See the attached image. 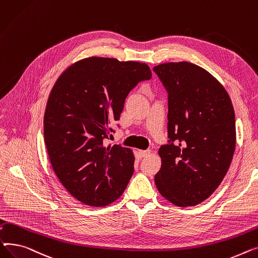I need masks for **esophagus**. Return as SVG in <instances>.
Segmentation results:
<instances>
[{
    "mask_svg": "<svg viewBox=\"0 0 258 258\" xmlns=\"http://www.w3.org/2000/svg\"><path fill=\"white\" fill-rule=\"evenodd\" d=\"M150 153H151V151H150V150H146V151H144V150H140V151H139V154H140V157H141V158H144V157L149 156V155H150Z\"/></svg>",
    "mask_w": 258,
    "mask_h": 258,
    "instance_id": "esophagus-1",
    "label": "esophagus"
}]
</instances>
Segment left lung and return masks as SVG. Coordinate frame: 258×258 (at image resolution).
I'll return each instance as SVG.
<instances>
[{
    "mask_svg": "<svg viewBox=\"0 0 258 258\" xmlns=\"http://www.w3.org/2000/svg\"><path fill=\"white\" fill-rule=\"evenodd\" d=\"M153 71L168 92L169 144L158 150L155 175L160 195L187 207L213 194L230 166L236 142L235 114L224 86L190 62H168Z\"/></svg>",
    "mask_w": 258,
    "mask_h": 258,
    "instance_id": "left-lung-1",
    "label": "left lung"
}]
</instances>
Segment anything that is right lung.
Returning a JSON list of instances; mask_svg holds the SVG:
<instances>
[{
    "label": "right lung",
    "instance_id": "obj_1",
    "mask_svg": "<svg viewBox=\"0 0 258 258\" xmlns=\"http://www.w3.org/2000/svg\"><path fill=\"white\" fill-rule=\"evenodd\" d=\"M151 77L146 63L88 57L55 82L44 111V143L59 181L83 204L107 206L127 187L134 172L132 151L106 146L105 140L130 90Z\"/></svg>",
    "mask_w": 258,
    "mask_h": 258
}]
</instances>
